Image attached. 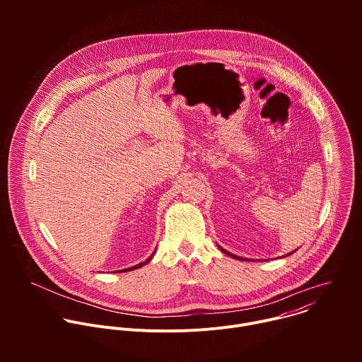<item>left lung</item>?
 I'll use <instances>...</instances> for the list:
<instances>
[{
    "instance_id": "obj_1",
    "label": "left lung",
    "mask_w": 362,
    "mask_h": 362,
    "mask_svg": "<svg viewBox=\"0 0 362 362\" xmlns=\"http://www.w3.org/2000/svg\"><path fill=\"white\" fill-rule=\"evenodd\" d=\"M219 249H221V250H222L223 253H226V255H229V256L235 257V259H239V261H245V259H243V257H240V256H236V255H233V253H230V252H226V250H225V249H222L221 246H219Z\"/></svg>"
}]
</instances>
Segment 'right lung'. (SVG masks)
Listing matches in <instances>:
<instances>
[{"label": "right lung", "instance_id": "obj_1", "mask_svg": "<svg viewBox=\"0 0 362 362\" xmlns=\"http://www.w3.org/2000/svg\"><path fill=\"white\" fill-rule=\"evenodd\" d=\"M151 257H153V255H151V256H150V257H148V259H147V261H146V262H141V264H139V265H136V267H132V268H129V269H130V271H133V269H137V268H141V267H143V265H146V264H147V262H150V261H151ZM129 269H124V271H129ZM124 271H119V272H124Z\"/></svg>", "mask_w": 362, "mask_h": 362}]
</instances>
